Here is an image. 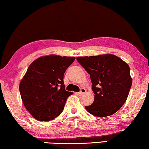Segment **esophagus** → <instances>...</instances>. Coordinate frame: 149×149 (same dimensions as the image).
Here are the masks:
<instances>
[{"mask_svg": "<svg viewBox=\"0 0 149 149\" xmlns=\"http://www.w3.org/2000/svg\"><path fill=\"white\" fill-rule=\"evenodd\" d=\"M86 92V89H84V88H81V90H80V92L77 93V94H78L79 96H82V95H83L84 94H85Z\"/></svg>", "mask_w": 149, "mask_h": 149, "instance_id": "34e87169", "label": "esophagus"}]
</instances>
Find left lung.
<instances>
[{
  "instance_id": "obj_1",
  "label": "left lung",
  "mask_w": 149,
  "mask_h": 149,
  "mask_svg": "<svg viewBox=\"0 0 149 149\" xmlns=\"http://www.w3.org/2000/svg\"><path fill=\"white\" fill-rule=\"evenodd\" d=\"M76 59L90 74L94 93V102L85 106L86 110L97 117L114 114L125 103L131 88L129 66L112 54Z\"/></svg>"
}]
</instances>
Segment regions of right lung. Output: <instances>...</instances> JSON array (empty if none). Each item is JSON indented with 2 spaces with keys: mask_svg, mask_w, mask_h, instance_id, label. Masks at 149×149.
<instances>
[{
  "mask_svg": "<svg viewBox=\"0 0 149 149\" xmlns=\"http://www.w3.org/2000/svg\"><path fill=\"white\" fill-rule=\"evenodd\" d=\"M75 59L51 55L39 57L29 66L19 91L26 109L37 120H52L63 112L72 94L65 90L63 75Z\"/></svg>",
  "mask_w": 149,
  "mask_h": 149,
  "instance_id": "obj_1",
  "label": "right lung"
}]
</instances>
